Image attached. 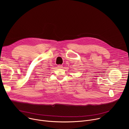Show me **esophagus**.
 <instances>
[{"mask_svg":"<svg viewBox=\"0 0 129 129\" xmlns=\"http://www.w3.org/2000/svg\"><path fill=\"white\" fill-rule=\"evenodd\" d=\"M58 67L59 68H63V66L62 65H58Z\"/></svg>","mask_w":129,"mask_h":129,"instance_id":"1","label":"esophagus"}]
</instances>
